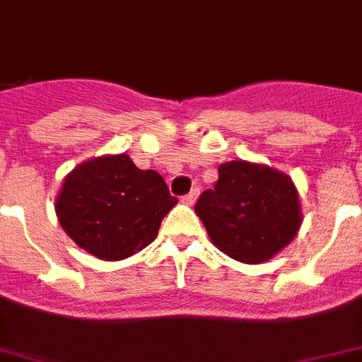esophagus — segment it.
Instances as JSON below:
<instances>
[{"label": "esophagus", "mask_w": 362, "mask_h": 362, "mask_svg": "<svg viewBox=\"0 0 362 362\" xmlns=\"http://www.w3.org/2000/svg\"><path fill=\"white\" fill-rule=\"evenodd\" d=\"M199 193H201V189H199V187H192V192L187 193V195H184V197H182V201H184L186 204H193L195 201H197Z\"/></svg>", "instance_id": "34e87169"}]
</instances>
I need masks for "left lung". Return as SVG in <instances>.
Here are the masks:
<instances>
[{
	"instance_id": "8db88e82",
	"label": "left lung",
	"mask_w": 362,
	"mask_h": 362,
	"mask_svg": "<svg viewBox=\"0 0 362 362\" xmlns=\"http://www.w3.org/2000/svg\"><path fill=\"white\" fill-rule=\"evenodd\" d=\"M218 173L214 187L195 204L214 246L240 263L255 264L295 238L303 218L289 176L247 161L221 163Z\"/></svg>"
}]
</instances>
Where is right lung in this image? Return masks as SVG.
Instances as JSON below:
<instances>
[{"label":"right lung","mask_w":362,"mask_h":362,"mask_svg":"<svg viewBox=\"0 0 362 362\" xmlns=\"http://www.w3.org/2000/svg\"><path fill=\"white\" fill-rule=\"evenodd\" d=\"M176 203L163 176L139 169L120 153L71 170L56 199V214L64 231L88 253L118 261L146 247Z\"/></svg>","instance_id":"obj_1"}]
</instances>
